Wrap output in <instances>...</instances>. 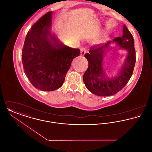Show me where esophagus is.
<instances>
[{
  "label": "esophagus",
  "instance_id": "34e87169",
  "mask_svg": "<svg viewBox=\"0 0 152 152\" xmlns=\"http://www.w3.org/2000/svg\"><path fill=\"white\" fill-rule=\"evenodd\" d=\"M86 52H87L86 49L84 48H82L80 50V54L81 56H84L86 53Z\"/></svg>",
  "mask_w": 152,
  "mask_h": 152
}]
</instances>
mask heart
<instances>
[{
    "mask_svg": "<svg viewBox=\"0 0 152 152\" xmlns=\"http://www.w3.org/2000/svg\"><path fill=\"white\" fill-rule=\"evenodd\" d=\"M105 37V35H103L102 36H101V38L99 40V42H101V41L104 39V38Z\"/></svg>",
    "mask_w": 152,
    "mask_h": 152,
    "instance_id": "b5f03b06",
    "label": "heart"
}]
</instances>
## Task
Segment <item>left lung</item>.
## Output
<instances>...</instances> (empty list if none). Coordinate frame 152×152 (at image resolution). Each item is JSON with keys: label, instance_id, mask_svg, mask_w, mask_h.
<instances>
[{"label": "left lung", "instance_id": "8db88e82", "mask_svg": "<svg viewBox=\"0 0 152 152\" xmlns=\"http://www.w3.org/2000/svg\"><path fill=\"white\" fill-rule=\"evenodd\" d=\"M123 34L122 37H116L113 42L92 48L89 53L84 56L88 61V68L83 75V81L88 90L97 96H109L116 94L125 86L132 75L136 63L133 37L125 24ZM113 43L116 44L115 48L110 46ZM120 49L127 51L128 55L116 74L110 78L103 69V58L109 53H107L109 50L113 49L116 52Z\"/></svg>", "mask_w": 152, "mask_h": 152}]
</instances>
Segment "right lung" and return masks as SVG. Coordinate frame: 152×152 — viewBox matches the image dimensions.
Instances as JSON below:
<instances>
[{"instance_id": "obj_1", "label": "right lung", "mask_w": 152, "mask_h": 152, "mask_svg": "<svg viewBox=\"0 0 152 152\" xmlns=\"http://www.w3.org/2000/svg\"><path fill=\"white\" fill-rule=\"evenodd\" d=\"M52 12L43 16L28 32L22 50L24 73L33 86L44 91L60 88L79 49L63 43L52 33Z\"/></svg>"}]
</instances>
